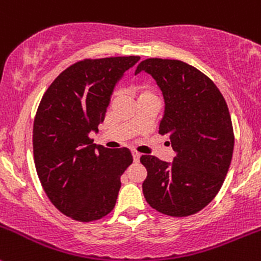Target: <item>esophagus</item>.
Masks as SVG:
<instances>
[{"instance_id": "34e87169", "label": "esophagus", "mask_w": 261, "mask_h": 261, "mask_svg": "<svg viewBox=\"0 0 261 261\" xmlns=\"http://www.w3.org/2000/svg\"><path fill=\"white\" fill-rule=\"evenodd\" d=\"M131 154H133V158H134V162H135V163H138V162L139 161H140V154H139L138 153V151H136V150H133V151H131Z\"/></svg>"}]
</instances>
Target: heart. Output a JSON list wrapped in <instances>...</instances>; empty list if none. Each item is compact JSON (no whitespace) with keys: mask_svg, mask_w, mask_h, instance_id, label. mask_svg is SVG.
<instances>
[{"mask_svg":"<svg viewBox=\"0 0 261 261\" xmlns=\"http://www.w3.org/2000/svg\"><path fill=\"white\" fill-rule=\"evenodd\" d=\"M130 93L133 94L134 98L136 99H141V98H148V97H155L153 88L146 83H139V84L131 85Z\"/></svg>","mask_w":261,"mask_h":261,"instance_id":"heart-1","label":"heart"}]
</instances>
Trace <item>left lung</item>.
Returning a JSON list of instances; mask_svg holds the SVG:
<instances>
[{
  "instance_id": "8db88e82",
  "label": "left lung",
  "mask_w": 261,
  "mask_h": 261,
  "mask_svg": "<svg viewBox=\"0 0 261 261\" xmlns=\"http://www.w3.org/2000/svg\"><path fill=\"white\" fill-rule=\"evenodd\" d=\"M150 74L164 98L159 134L168 136L172 163L154 155L140 162L146 203L166 216L187 217L205 208L218 194L234 146L231 116L223 95L206 75L178 60L148 58L135 74Z\"/></svg>"
}]
</instances>
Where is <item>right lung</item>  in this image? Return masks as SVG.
Instances as JSON below:
<instances>
[{
    "mask_svg": "<svg viewBox=\"0 0 261 261\" xmlns=\"http://www.w3.org/2000/svg\"><path fill=\"white\" fill-rule=\"evenodd\" d=\"M139 56L83 60L61 72L38 107L33 151L48 199L79 222L103 218L115 208L121 176L133 163L127 148L95 145L92 131L105 121L113 89Z\"/></svg>",
    "mask_w": 261,
    "mask_h": 261,
    "instance_id": "1",
    "label": "right lung"
}]
</instances>
